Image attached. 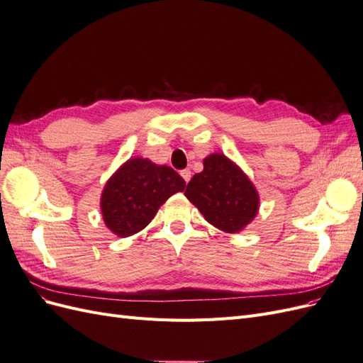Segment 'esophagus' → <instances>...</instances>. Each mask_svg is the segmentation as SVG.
I'll return each mask as SVG.
<instances>
[{
    "mask_svg": "<svg viewBox=\"0 0 363 363\" xmlns=\"http://www.w3.org/2000/svg\"><path fill=\"white\" fill-rule=\"evenodd\" d=\"M180 175L183 177V180H184L186 183H188V182L191 180V177H192V172H191L189 169H183V171L180 172Z\"/></svg>",
    "mask_w": 363,
    "mask_h": 363,
    "instance_id": "34e87169",
    "label": "esophagus"
}]
</instances>
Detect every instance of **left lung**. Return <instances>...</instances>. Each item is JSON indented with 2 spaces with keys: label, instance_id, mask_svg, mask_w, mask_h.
Segmentation results:
<instances>
[{
  "label": "left lung",
  "instance_id": "1",
  "mask_svg": "<svg viewBox=\"0 0 363 363\" xmlns=\"http://www.w3.org/2000/svg\"><path fill=\"white\" fill-rule=\"evenodd\" d=\"M184 191L207 223L225 233H239L259 212V192L248 175L223 152H212L203 160Z\"/></svg>",
  "mask_w": 363,
  "mask_h": 363
}]
</instances>
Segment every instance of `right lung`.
Returning a JSON list of instances; mask_svg holds the SVG:
<instances>
[{
    "label": "right lung",
    "mask_w": 363,
    "mask_h": 363,
    "mask_svg": "<svg viewBox=\"0 0 363 363\" xmlns=\"http://www.w3.org/2000/svg\"><path fill=\"white\" fill-rule=\"evenodd\" d=\"M184 180L167 164L131 157L107 180L100 208L106 227L119 238L144 230L171 195L184 191Z\"/></svg>",
    "instance_id": "obj_1"
}]
</instances>
